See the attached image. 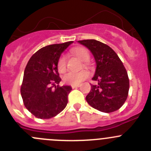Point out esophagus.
I'll return each mask as SVG.
<instances>
[{"label":"esophagus","instance_id":"1","mask_svg":"<svg viewBox=\"0 0 151 151\" xmlns=\"http://www.w3.org/2000/svg\"><path fill=\"white\" fill-rule=\"evenodd\" d=\"M80 87V85H71V88H73V89H74V88H77Z\"/></svg>","mask_w":151,"mask_h":151}]
</instances>
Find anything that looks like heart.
Wrapping results in <instances>:
<instances>
[{
    "mask_svg": "<svg viewBox=\"0 0 151 151\" xmlns=\"http://www.w3.org/2000/svg\"><path fill=\"white\" fill-rule=\"evenodd\" d=\"M71 53L76 56L79 60L84 62L83 66L86 67L87 63L85 61L89 59L90 55L88 50L83 47H77L71 50ZM58 70L60 73H64L67 69L66 57L62 55L59 58L57 63ZM89 77V73L86 70H82L78 72H68L63 76V81L65 83L72 85H79L84 82Z\"/></svg>",
    "mask_w": 151,
    "mask_h": 151,
    "instance_id": "b5f03b06",
    "label": "heart"
}]
</instances>
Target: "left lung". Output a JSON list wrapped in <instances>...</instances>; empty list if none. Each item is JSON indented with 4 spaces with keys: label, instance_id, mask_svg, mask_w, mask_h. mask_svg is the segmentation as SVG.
I'll use <instances>...</instances> for the list:
<instances>
[{
    "label": "left lung",
    "instance_id": "1",
    "mask_svg": "<svg viewBox=\"0 0 151 151\" xmlns=\"http://www.w3.org/2000/svg\"><path fill=\"white\" fill-rule=\"evenodd\" d=\"M93 55L96 63L95 75L86 101L92 107L103 112H115L126 101L129 90V79L122 61L115 51L95 39L78 41Z\"/></svg>",
    "mask_w": 151,
    "mask_h": 151
}]
</instances>
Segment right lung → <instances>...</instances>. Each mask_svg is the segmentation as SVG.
Segmentation results:
<instances>
[{"instance_id":"right-lung-1","label":"right lung","mask_w":151,"mask_h":151,"mask_svg":"<svg viewBox=\"0 0 151 151\" xmlns=\"http://www.w3.org/2000/svg\"><path fill=\"white\" fill-rule=\"evenodd\" d=\"M73 43L48 45L35 52L24 71L20 93L26 109L36 118L49 119L66 107L71 88L59 86L57 63L61 53Z\"/></svg>"}]
</instances>
